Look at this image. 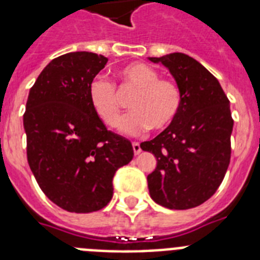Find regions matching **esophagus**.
<instances>
[{
  "instance_id": "esophagus-1",
  "label": "esophagus",
  "mask_w": 260,
  "mask_h": 260,
  "mask_svg": "<svg viewBox=\"0 0 260 260\" xmlns=\"http://www.w3.org/2000/svg\"><path fill=\"white\" fill-rule=\"evenodd\" d=\"M133 151H134L135 155H139V153H141V151H142L141 144L138 143V142H133Z\"/></svg>"
}]
</instances>
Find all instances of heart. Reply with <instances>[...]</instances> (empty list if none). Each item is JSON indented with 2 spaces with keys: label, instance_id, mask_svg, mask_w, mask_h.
Instances as JSON below:
<instances>
[{
  "label": "heart",
  "instance_id": "b5f03b06",
  "mask_svg": "<svg viewBox=\"0 0 260 260\" xmlns=\"http://www.w3.org/2000/svg\"><path fill=\"white\" fill-rule=\"evenodd\" d=\"M121 88L135 89L130 99V113L119 128L126 135H141L150 127L162 130L176 119L182 104V95L173 80L158 78V73L142 62H133L118 70ZM88 100L96 116L108 127H116L121 105L114 86L107 79L96 78L88 87Z\"/></svg>",
  "mask_w": 260,
  "mask_h": 260
}]
</instances>
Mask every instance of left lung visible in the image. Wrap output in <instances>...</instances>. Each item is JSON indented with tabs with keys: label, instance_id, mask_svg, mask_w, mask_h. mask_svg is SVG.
I'll return each mask as SVG.
<instances>
[{
	"label": "left lung",
	"instance_id": "1",
	"mask_svg": "<svg viewBox=\"0 0 260 260\" xmlns=\"http://www.w3.org/2000/svg\"><path fill=\"white\" fill-rule=\"evenodd\" d=\"M171 71L182 95L176 119L152 141L141 143L157 164L147 177L151 198L171 210L201 206L221 185L231 161V107L219 80L192 57H150Z\"/></svg>",
	"mask_w": 260,
	"mask_h": 260
}]
</instances>
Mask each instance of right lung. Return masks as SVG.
Here are the masks:
<instances>
[{
    "instance_id": "1",
    "label": "right lung",
    "mask_w": 260,
    "mask_h": 260,
    "mask_svg": "<svg viewBox=\"0 0 260 260\" xmlns=\"http://www.w3.org/2000/svg\"><path fill=\"white\" fill-rule=\"evenodd\" d=\"M108 58L91 52L59 56L31 87L23 125L27 160L40 189L75 213L104 208L117 169L132 161V143L107 130L88 100V87Z\"/></svg>"
}]
</instances>
